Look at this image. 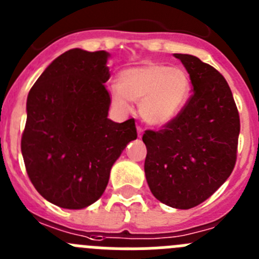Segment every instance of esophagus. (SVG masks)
Masks as SVG:
<instances>
[{
    "mask_svg": "<svg viewBox=\"0 0 259 259\" xmlns=\"http://www.w3.org/2000/svg\"><path fill=\"white\" fill-rule=\"evenodd\" d=\"M137 132H138V137H139V138H141L142 135H143V129H142L141 126L137 127Z\"/></svg>",
    "mask_w": 259,
    "mask_h": 259,
    "instance_id": "esophagus-1",
    "label": "esophagus"
}]
</instances>
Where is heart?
<instances>
[{
    "label": "heart",
    "instance_id": "b5f03b06",
    "mask_svg": "<svg viewBox=\"0 0 259 259\" xmlns=\"http://www.w3.org/2000/svg\"><path fill=\"white\" fill-rule=\"evenodd\" d=\"M190 89V76L184 69L148 61L122 70L110 96L113 105L122 110L129 108V101L139 103L143 121L159 127L180 115L189 101Z\"/></svg>",
    "mask_w": 259,
    "mask_h": 259
}]
</instances>
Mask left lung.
Listing matches in <instances>:
<instances>
[{
  "mask_svg": "<svg viewBox=\"0 0 259 259\" xmlns=\"http://www.w3.org/2000/svg\"><path fill=\"white\" fill-rule=\"evenodd\" d=\"M174 56L187 69L193 94L174 121L144 133V172L159 202L189 209L211 197L233 172L240 118L228 81L214 67L192 55Z\"/></svg>",
  "mask_w": 259,
  "mask_h": 259,
  "instance_id": "obj_1",
  "label": "left lung"
}]
</instances>
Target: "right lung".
Wrapping results in <instances>:
<instances>
[{
  "mask_svg": "<svg viewBox=\"0 0 259 259\" xmlns=\"http://www.w3.org/2000/svg\"><path fill=\"white\" fill-rule=\"evenodd\" d=\"M106 51L74 48L53 60L31 87L21 153L37 192L66 209H81L105 192L110 171L129 142L134 118L108 116Z\"/></svg>",
  "mask_w": 259,
  "mask_h": 259,
  "instance_id": "1",
  "label": "right lung"
}]
</instances>
